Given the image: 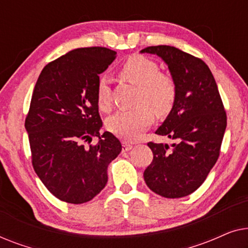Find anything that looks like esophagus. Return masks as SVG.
Returning <instances> with one entry per match:
<instances>
[{"mask_svg": "<svg viewBox=\"0 0 248 248\" xmlns=\"http://www.w3.org/2000/svg\"><path fill=\"white\" fill-rule=\"evenodd\" d=\"M122 150H123V152H126V151H130L132 148H133V145H132L131 143H128V142H126V141H124L123 143H122Z\"/></svg>", "mask_w": 248, "mask_h": 248, "instance_id": "esophagus-1", "label": "esophagus"}]
</instances>
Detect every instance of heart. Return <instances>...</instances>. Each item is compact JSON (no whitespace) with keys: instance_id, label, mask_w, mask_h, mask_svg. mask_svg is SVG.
<instances>
[{"instance_id":"heart-1","label":"heart","mask_w":248,"mask_h":248,"mask_svg":"<svg viewBox=\"0 0 248 248\" xmlns=\"http://www.w3.org/2000/svg\"><path fill=\"white\" fill-rule=\"evenodd\" d=\"M123 79L137 84L135 96L137 106L117 111L107 118V130L116 137L135 141L154 122L155 113L164 116L171 110L176 99V84L167 74L159 72V66L154 61L141 55L127 59L118 69ZM96 100L100 110L111 108L109 83L106 77L98 80Z\"/></svg>"}]
</instances>
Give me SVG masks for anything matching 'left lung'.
I'll return each instance as SVG.
<instances>
[{
	"instance_id": "8db88e82",
	"label": "left lung",
	"mask_w": 248,
	"mask_h": 248,
	"mask_svg": "<svg viewBox=\"0 0 248 248\" xmlns=\"http://www.w3.org/2000/svg\"><path fill=\"white\" fill-rule=\"evenodd\" d=\"M140 53L160 57L176 84L174 106L155 131L174 142H149L154 160L144 170V181L164 198L187 196L205 181L220 154L227 116L218 87L202 60L176 47L150 46Z\"/></svg>"
}]
</instances>
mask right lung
<instances>
[{
	"label": "right lung",
	"mask_w": 248,
	"mask_h": 248,
	"mask_svg": "<svg viewBox=\"0 0 248 248\" xmlns=\"http://www.w3.org/2000/svg\"><path fill=\"white\" fill-rule=\"evenodd\" d=\"M105 47L77 48L44 67L33 89L25 127L37 176L61 201L81 204L107 184V167L122 144L100 134L96 88L99 74L115 60ZM98 138L96 146L84 141Z\"/></svg>",
	"instance_id": "1"
}]
</instances>
